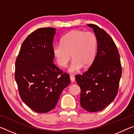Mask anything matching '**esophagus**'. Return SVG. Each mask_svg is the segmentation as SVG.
<instances>
[{
    "label": "esophagus",
    "instance_id": "obj_1",
    "mask_svg": "<svg viewBox=\"0 0 134 134\" xmlns=\"http://www.w3.org/2000/svg\"><path fill=\"white\" fill-rule=\"evenodd\" d=\"M70 80H71V82H73V81H75V77H74V76L70 75Z\"/></svg>",
    "mask_w": 134,
    "mask_h": 134
}]
</instances>
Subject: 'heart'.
<instances>
[{
	"label": "heart",
	"mask_w": 134,
	"mask_h": 134,
	"mask_svg": "<svg viewBox=\"0 0 134 134\" xmlns=\"http://www.w3.org/2000/svg\"><path fill=\"white\" fill-rule=\"evenodd\" d=\"M97 40L92 32L72 30L61 39V44L53 47V54L59 66L67 65L71 58L73 60L69 69L71 72L79 71L81 68L92 65L96 55Z\"/></svg>",
	"instance_id": "obj_1"
}]
</instances>
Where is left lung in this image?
I'll return each mask as SVG.
<instances>
[{
    "label": "left lung",
    "mask_w": 134,
    "mask_h": 134,
    "mask_svg": "<svg viewBox=\"0 0 134 134\" xmlns=\"http://www.w3.org/2000/svg\"><path fill=\"white\" fill-rule=\"evenodd\" d=\"M87 26L97 37V54L87 71L75 78L81 89V106L95 112L103 110L116 97L122 67L118 50L109 35L96 25Z\"/></svg>",
    "instance_id": "1"
}]
</instances>
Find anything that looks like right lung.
Listing matches in <instances>:
<instances>
[{"instance_id": "1", "label": "right lung", "mask_w": 134, "mask_h": 134, "mask_svg": "<svg viewBox=\"0 0 134 134\" xmlns=\"http://www.w3.org/2000/svg\"><path fill=\"white\" fill-rule=\"evenodd\" d=\"M55 30L42 28L29 34L15 63V78L21 98L38 113L53 109L62 91L70 83L69 74L63 73L53 63Z\"/></svg>"}]
</instances>
